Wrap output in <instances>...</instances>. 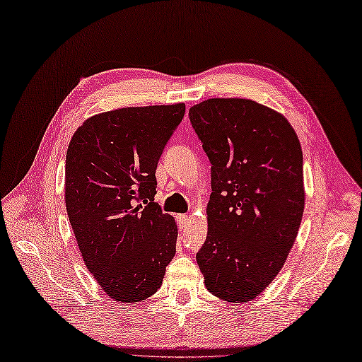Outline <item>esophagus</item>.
I'll list each match as a JSON object with an SVG mask.
<instances>
[{
  "label": "esophagus",
  "instance_id": "esophagus-1",
  "mask_svg": "<svg viewBox=\"0 0 362 362\" xmlns=\"http://www.w3.org/2000/svg\"><path fill=\"white\" fill-rule=\"evenodd\" d=\"M177 222H178L180 229L187 228V225H189V216L187 214H178L177 216Z\"/></svg>",
  "mask_w": 362,
  "mask_h": 362
}]
</instances>
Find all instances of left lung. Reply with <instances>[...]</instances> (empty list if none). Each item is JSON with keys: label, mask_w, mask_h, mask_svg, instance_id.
I'll return each mask as SVG.
<instances>
[{"label": "left lung", "mask_w": 362, "mask_h": 362, "mask_svg": "<svg viewBox=\"0 0 362 362\" xmlns=\"http://www.w3.org/2000/svg\"><path fill=\"white\" fill-rule=\"evenodd\" d=\"M211 163L208 234L196 254L206 290L247 302L276 278L302 222L303 158L281 113L250 100L213 98L189 110Z\"/></svg>", "instance_id": "8db88e82"}]
</instances>
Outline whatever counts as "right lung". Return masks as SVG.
<instances>
[{
  "mask_svg": "<svg viewBox=\"0 0 362 362\" xmlns=\"http://www.w3.org/2000/svg\"><path fill=\"white\" fill-rule=\"evenodd\" d=\"M184 104L92 116L66 152L64 201L86 267L117 302L154 294L177 252L178 228L154 202L156 170Z\"/></svg>",
  "mask_w": 362,
  "mask_h": 362,
  "instance_id": "add662e5",
  "label": "right lung"
}]
</instances>
